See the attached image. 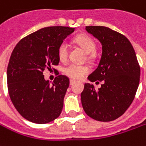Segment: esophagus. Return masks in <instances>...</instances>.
<instances>
[{
  "mask_svg": "<svg viewBox=\"0 0 146 146\" xmlns=\"http://www.w3.org/2000/svg\"><path fill=\"white\" fill-rule=\"evenodd\" d=\"M75 82H76V81H75V80L70 79V81H69V84H70V85H73V84H74Z\"/></svg>",
  "mask_w": 146,
  "mask_h": 146,
  "instance_id": "34e87169",
  "label": "esophagus"
}]
</instances>
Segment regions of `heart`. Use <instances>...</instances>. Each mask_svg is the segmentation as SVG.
<instances>
[{
	"instance_id": "heart-1",
	"label": "heart",
	"mask_w": 146,
	"mask_h": 146,
	"mask_svg": "<svg viewBox=\"0 0 146 146\" xmlns=\"http://www.w3.org/2000/svg\"><path fill=\"white\" fill-rule=\"evenodd\" d=\"M75 41L81 46L88 54L93 53L96 50L95 41L90 36L87 35L77 36L75 38ZM69 45L67 42L63 41L60 44L57 48V56L60 61H65L68 58ZM90 69L86 65H77V64H69L64 68V73L68 77L73 79H81L85 77L89 73Z\"/></svg>"
}]
</instances>
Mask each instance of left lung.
I'll list each match as a JSON object with an SVG mask.
<instances>
[{"label":"left lung","instance_id":"8db88e82","mask_svg":"<svg viewBox=\"0 0 146 146\" xmlns=\"http://www.w3.org/2000/svg\"><path fill=\"white\" fill-rule=\"evenodd\" d=\"M86 30L101 42V60L89 81H103L100 89L86 83L81 94L82 107L89 117L111 121L126 111L139 86L140 66L134 48L122 34L105 26H86Z\"/></svg>","mask_w":146,"mask_h":146}]
</instances>
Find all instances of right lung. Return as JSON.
<instances>
[{"label":"right lung","instance_id":"obj_1","mask_svg":"<svg viewBox=\"0 0 146 146\" xmlns=\"http://www.w3.org/2000/svg\"><path fill=\"white\" fill-rule=\"evenodd\" d=\"M74 28L40 29L19 41L7 68L9 97L16 110L28 121L46 124L60 116L69 80L59 75L52 84L43 71L59 63L57 48Z\"/></svg>","mask_w":146,"mask_h":146}]
</instances>
